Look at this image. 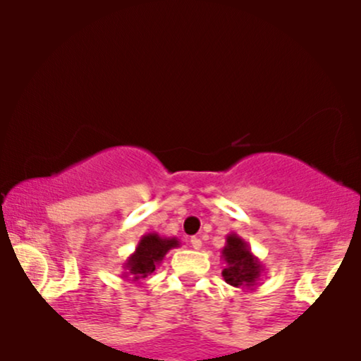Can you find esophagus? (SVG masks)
<instances>
[{"label": "esophagus", "mask_w": 361, "mask_h": 361, "mask_svg": "<svg viewBox=\"0 0 361 361\" xmlns=\"http://www.w3.org/2000/svg\"><path fill=\"white\" fill-rule=\"evenodd\" d=\"M190 244H192L193 250H200V247H202V239L200 238H192V239H190Z\"/></svg>", "instance_id": "1"}]
</instances>
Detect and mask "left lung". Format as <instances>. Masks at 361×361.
Returning a JSON list of instances; mask_svg holds the SVG:
<instances>
[{
  "mask_svg": "<svg viewBox=\"0 0 361 361\" xmlns=\"http://www.w3.org/2000/svg\"><path fill=\"white\" fill-rule=\"evenodd\" d=\"M226 268L222 270L224 280L233 287L255 290L261 275L264 273L263 263L252 255L250 244L241 235L231 233L226 235V246L221 250Z\"/></svg>",
  "mask_w": 361,
  "mask_h": 361,
  "instance_id": "8db88e82",
  "label": "left lung"
}]
</instances>
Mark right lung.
Returning <instances> with one entry per match:
<instances>
[{
	"mask_svg": "<svg viewBox=\"0 0 361 361\" xmlns=\"http://www.w3.org/2000/svg\"><path fill=\"white\" fill-rule=\"evenodd\" d=\"M180 246L178 238H164L157 233H147L140 238L137 247L123 263V279L128 281L144 280L156 270L166 252Z\"/></svg>",
	"mask_w": 361,
	"mask_h": 361,
	"instance_id": "right-lung-1",
	"label": "right lung"
}]
</instances>
